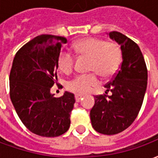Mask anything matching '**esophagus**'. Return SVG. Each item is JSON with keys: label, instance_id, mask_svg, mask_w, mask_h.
Masks as SVG:
<instances>
[{"label": "esophagus", "instance_id": "34e87169", "mask_svg": "<svg viewBox=\"0 0 158 158\" xmlns=\"http://www.w3.org/2000/svg\"><path fill=\"white\" fill-rule=\"evenodd\" d=\"M83 97H84V96H82V95H75L76 102H79L83 99Z\"/></svg>", "mask_w": 158, "mask_h": 158}]
</instances>
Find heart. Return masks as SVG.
<instances>
[{"instance_id":"1","label":"heart","mask_w":158,"mask_h":158,"mask_svg":"<svg viewBox=\"0 0 158 158\" xmlns=\"http://www.w3.org/2000/svg\"><path fill=\"white\" fill-rule=\"evenodd\" d=\"M74 49L79 55L90 58L89 69L102 78H111L118 69L121 62V50L116 43L96 38H85L77 42ZM74 62L75 56L69 52H62L57 58V65L64 73L72 72ZM99 84L96 73L79 74L68 83V88L76 94H86Z\"/></svg>"}]
</instances>
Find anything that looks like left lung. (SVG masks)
<instances>
[{"mask_svg":"<svg viewBox=\"0 0 158 158\" xmlns=\"http://www.w3.org/2000/svg\"><path fill=\"white\" fill-rule=\"evenodd\" d=\"M108 35L121 47L122 64L113 80L105 85V93L112 94L95 96L89 115L96 131L111 135L123 131L136 118L146 91L147 69L135 42L117 31Z\"/></svg>","mask_w":158,"mask_h":158,"instance_id":"1","label":"left lung"}]
</instances>
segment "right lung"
Instances as JSON below:
<instances>
[{
  "label": "right lung",
  "instance_id": "obj_1",
  "mask_svg": "<svg viewBox=\"0 0 158 158\" xmlns=\"http://www.w3.org/2000/svg\"><path fill=\"white\" fill-rule=\"evenodd\" d=\"M67 39L42 35L16 53L10 73V97L19 118L37 135L56 137L68 131L74 95L56 98L51 88L57 80V58Z\"/></svg>",
  "mask_w": 158,
  "mask_h": 158
}]
</instances>
